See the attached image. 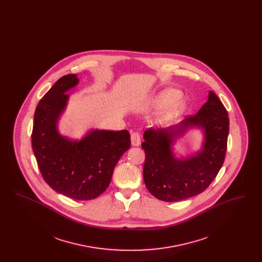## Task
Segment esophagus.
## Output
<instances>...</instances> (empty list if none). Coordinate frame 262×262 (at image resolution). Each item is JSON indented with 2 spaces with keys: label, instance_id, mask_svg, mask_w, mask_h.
Returning a JSON list of instances; mask_svg holds the SVG:
<instances>
[{
  "label": "esophagus",
  "instance_id": "esophagus-1",
  "mask_svg": "<svg viewBox=\"0 0 262 262\" xmlns=\"http://www.w3.org/2000/svg\"><path fill=\"white\" fill-rule=\"evenodd\" d=\"M130 139H132V144H133L134 146H138V145L140 144V135H139L138 133H137V132H135V133L132 134Z\"/></svg>",
  "mask_w": 262,
  "mask_h": 262
}]
</instances>
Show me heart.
I'll use <instances>...</instances> for the list:
<instances>
[{
  "label": "heart",
  "mask_w": 262,
  "mask_h": 262,
  "mask_svg": "<svg viewBox=\"0 0 262 262\" xmlns=\"http://www.w3.org/2000/svg\"><path fill=\"white\" fill-rule=\"evenodd\" d=\"M179 97V92L174 89H167L160 93L158 98L156 100L158 105H167L165 109L163 110L162 117L163 120L171 119L174 116H177L179 113L182 112L185 109V103L182 101H174L178 99Z\"/></svg>",
  "instance_id": "1"
}]
</instances>
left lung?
<instances>
[{
	"label": "left lung",
	"mask_w": 262,
	"mask_h": 262,
	"mask_svg": "<svg viewBox=\"0 0 262 262\" xmlns=\"http://www.w3.org/2000/svg\"><path fill=\"white\" fill-rule=\"evenodd\" d=\"M190 126L204 128L206 137L203 150L195 157L176 160L171 151L174 138ZM228 135V113L212 91L199 113L180 125L167 129L145 130L141 143L145 152L143 179L150 193L158 200L173 202L203 192L224 163Z\"/></svg>",
	"instance_id": "left-lung-1"
}]
</instances>
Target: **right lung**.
<instances>
[{"mask_svg": "<svg viewBox=\"0 0 262 262\" xmlns=\"http://www.w3.org/2000/svg\"><path fill=\"white\" fill-rule=\"evenodd\" d=\"M77 83L76 75H63L39 101L31 143L40 173L54 190L74 200H94L109 187L116 164L130 147V136L126 129H94L80 141L61 137L57 122L69 99L66 92Z\"/></svg>", "mask_w": 262, "mask_h": 262, "instance_id": "add662e5", "label": "right lung"}]
</instances>
